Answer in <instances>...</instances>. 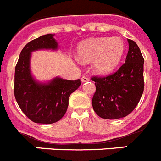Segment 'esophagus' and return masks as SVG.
I'll return each mask as SVG.
<instances>
[{
  "label": "esophagus",
  "mask_w": 161,
  "mask_h": 161,
  "mask_svg": "<svg viewBox=\"0 0 161 161\" xmlns=\"http://www.w3.org/2000/svg\"><path fill=\"white\" fill-rule=\"evenodd\" d=\"M89 77H87V76H83V77L81 78V82L82 83H85V82H87L89 81Z\"/></svg>",
  "instance_id": "obj_1"
}]
</instances>
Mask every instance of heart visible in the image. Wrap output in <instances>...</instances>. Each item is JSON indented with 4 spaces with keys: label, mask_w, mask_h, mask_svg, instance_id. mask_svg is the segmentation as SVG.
Listing matches in <instances>:
<instances>
[{
    "label": "heart",
    "mask_w": 161,
    "mask_h": 161,
    "mask_svg": "<svg viewBox=\"0 0 161 161\" xmlns=\"http://www.w3.org/2000/svg\"><path fill=\"white\" fill-rule=\"evenodd\" d=\"M125 51L119 37H100L84 40L77 47L79 59L84 63L92 62V69L99 75H106L119 64Z\"/></svg>",
    "instance_id": "b5f03b06"
}]
</instances>
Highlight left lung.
<instances>
[{"label":"left lung","instance_id":"8db88e82","mask_svg":"<svg viewBox=\"0 0 161 161\" xmlns=\"http://www.w3.org/2000/svg\"><path fill=\"white\" fill-rule=\"evenodd\" d=\"M129 50L125 64L115 73L106 77H93L96 92L93 110L105 119L126 117L139 103L143 92L144 59L136 42L127 39Z\"/></svg>","mask_w":161,"mask_h":161}]
</instances>
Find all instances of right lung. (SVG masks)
I'll use <instances>...</instances> for the list:
<instances>
[{"instance_id": "right-lung-1", "label": "right lung", "mask_w": 161, "mask_h": 161, "mask_svg": "<svg viewBox=\"0 0 161 161\" xmlns=\"http://www.w3.org/2000/svg\"><path fill=\"white\" fill-rule=\"evenodd\" d=\"M52 34L28 42L21 52L14 76V96L20 109L36 123L51 124L64 117L71 93L79 88L80 80H69L55 76L47 81L35 79L31 72L32 52L40 50L58 51L59 43Z\"/></svg>"}]
</instances>
